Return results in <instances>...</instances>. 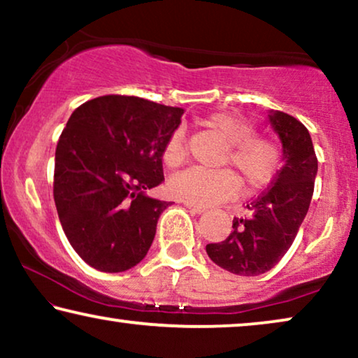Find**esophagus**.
<instances>
[{
    "instance_id": "obj_1",
    "label": "esophagus",
    "mask_w": 358,
    "mask_h": 358,
    "mask_svg": "<svg viewBox=\"0 0 358 358\" xmlns=\"http://www.w3.org/2000/svg\"><path fill=\"white\" fill-rule=\"evenodd\" d=\"M184 205H185V207H187V208H189L190 212H192V213H197V215H200V213H203V212H205V208H203V207H199V205L187 203V202H185Z\"/></svg>"
}]
</instances>
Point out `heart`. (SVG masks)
I'll return each instance as SVG.
<instances>
[{
	"label": "heart",
	"instance_id": "1",
	"mask_svg": "<svg viewBox=\"0 0 358 358\" xmlns=\"http://www.w3.org/2000/svg\"><path fill=\"white\" fill-rule=\"evenodd\" d=\"M202 124L228 145L223 164H233L249 187H262L275 178L282 164V150L272 136L252 134L251 122L231 112H213ZM185 155L184 131L174 130L164 143L163 163L168 168H178L184 163ZM168 189L176 199L208 207L234 197L239 179L231 169L189 168L171 178Z\"/></svg>",
	"mask_w": 358,
	"mask_h": 358
}]
</instances>
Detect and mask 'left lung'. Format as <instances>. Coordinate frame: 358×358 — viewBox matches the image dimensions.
<instances>
[{
	"mask_svg": "<svg viewBox=\"0 0 358 358\" xmlns=\"http://www.w3.org/2000/svg\"><path fill=\"white\" fill-rule=\"evenodd\" d=\"M268 120L282 141L283 166L271 187L248 203L249 217L234 218L224 241L207 244L217 266L244 277L271 271L285 256L310 208L317 173L306 127L280 110L271 112Z\"/></svg>",
	"mask_w": 358,
	"mask_h": 358,
	"instance_id": "left-lung-1",
	"label": "left lung"
}]
</instances>
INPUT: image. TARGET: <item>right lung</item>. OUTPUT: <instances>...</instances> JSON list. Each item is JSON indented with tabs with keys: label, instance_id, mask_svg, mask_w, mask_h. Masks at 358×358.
Here are the masks:
<instances>
[{
	"label": "right lung",
	"instance_id": "add662e5",
	"mask_svg": "<svg viewBox=\"0 0 358 358\" xmlns=\"http://www.w3.org/2000/svg\"><path fill=\"white\" fill-rule=\"evenodd\" d=\"M184 110L135 96L81 104L55 151L53 199L68 241L101 272H124L146 256L171 202L145 190L164 180L163 148Z\"/></svg>",
	"mask_w": 358,
	"mask_h": 358
}]
</instances>
